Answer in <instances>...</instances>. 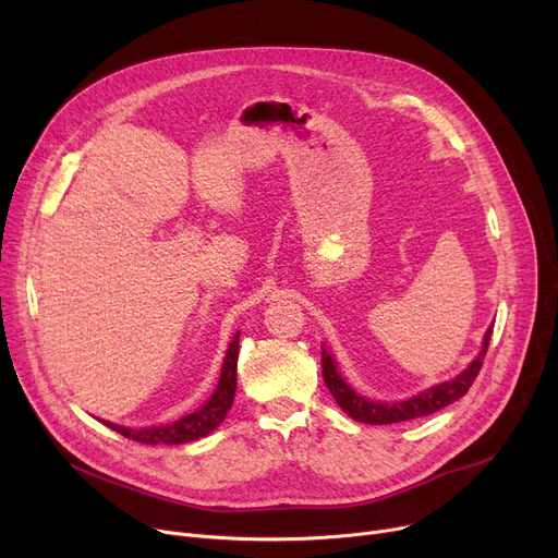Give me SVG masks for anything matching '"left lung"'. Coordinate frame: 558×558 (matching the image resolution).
<instances>
[{"label": "left lung", "mask_w": 558, "mask_h": 558, "mask_svg": "<svg viewBox=\"0 0 558 558\" xmlns=\"http://www.w3.org/2000/svg\"><path fill=\"white\" fill-rule=\"evenodd\" d=\"M490 333H493V327L484 336L482 352L476 354V359L468 365V369H463L459 377H454L452 381L438 384L429 390H424V392L411 397V400H407V402H390V404L388 402H373V400H365V397L356 395L348 384L342 381V377L338 375V369L333 365V359L325 350H323V377H325V384H327L329 392L333 395V400L338 402V407L344 413H348L352 420L365 422V424L407 422V420H413V417L432 415V413L449 407L452 402L461 400V397L474 384L476 375H480V369L484 365Z\"/></svg>", "instance_id": "8db88e82"}]
</instances>
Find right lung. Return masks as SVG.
Listing matches in <instances>:
<instances>
[{"label":"right lung","instance_id":"1","mask_svg":"<svg viewBox=\"0 0 558 558\" xmlns=\"http://www.w3.org/2000/svg\"><path fill=\"white\" fill-rule=\"evenodd\" d=\"M235 367H238V336L231 340L225 365H222V375L216 392L210 395V400L197 409L195 413L185 415L172 424H163V427H147V429H126L118 427V424L104 422L106 427H111L113 432L122 434L124 438H131L136 442L145 445H181V442H191L197 440L206 434L214 432L218 424L227 417V411L233 404V395H235Z\"/></svg>","mask_w":558,"mask_h":558}]
</instances>
